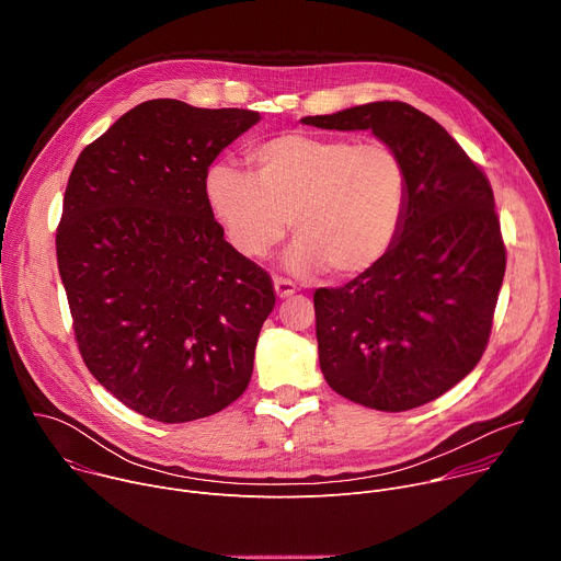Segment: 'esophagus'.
I'll use <instances>...</instances> for the list:
<instances>
[{
	"instance_id": "esophagus-1",
	"label": "esophagus",
	"mask_w": 561,
	"mask_h": 561,
	"mask_svg": "<svg viewBox=\"0 0 561 561\" xmlns=\"http://www.w3.org/2000/svg\"><path fill=\"white\" fill-rule=\"evenodd\" d=\"M273 286H275V295H277L279 299H286V297H290V295L295 293V284L288 282V279H282V277H277V279L273 282Z\"/></svg>"
}]
</instances>
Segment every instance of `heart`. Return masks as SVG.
<instances>
[{
	"label": "heart",
	"mask_w": 561,
	"mask_h": 561,
	"mask_svg": "<svg viewBox=\"0 0 561 561\" xmlns=\"http://www.w3.org/2000/svg\"><path fill=\"white\" fill-rule=\"evenodd\" d=\"M255 175L226 162L204 178V197L228 247L266 260L297 234L286 266L299 277L353 279L375 268L402 230L409 204L404 159L383 141L282 133L251 152Z\"/></svg>",
	"instance_id": "b5f03b06"
}]
</instances>
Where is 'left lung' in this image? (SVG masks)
Instances as JSON below:
<instances>
[{
	"mask_svg": "<svg viewBox=\"0 0 561 561\" xmlns=\"http://www.w3.org/2000/svg\"><path fill=\"white\" fill-rule=\"evenodd\" d=\"M327 130H370L404 159L409 204L399 237L368 273L314 290L319 368L366 409L433 402L482 359L506 249L486 175L428 115L373 102L301 117Z\"/></svg>",
	"mask_w": 561,
	"mask_h": 561,
	"instance_id": "1",
	"label": "left lung"
}]
</instances>
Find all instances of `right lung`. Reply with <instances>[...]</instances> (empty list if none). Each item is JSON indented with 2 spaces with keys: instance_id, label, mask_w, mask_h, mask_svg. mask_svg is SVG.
<instances>
[{
  "instance_id": "1",
  "label": "right lung",
  "mask_w": 561,
  "mask_h": 561,
  "mask_svg": "<svg viewBox=\"0 0 561 561\" xmlns=\"http://www.w3.org/2000/svg\"><path fill=\"white\" fill-rule=\"evenodd\" d=\"M260 119L150 100L87 146L68 178L55 244L79 353L148 420L215 415L251 381L275 290L228 247L204 178Z\"/></svg>"
}]
</instances>
